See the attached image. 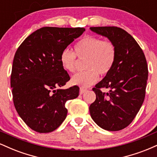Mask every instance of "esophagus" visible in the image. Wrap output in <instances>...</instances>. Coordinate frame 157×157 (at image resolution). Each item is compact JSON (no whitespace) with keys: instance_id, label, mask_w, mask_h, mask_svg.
Masks as SVG:
<instances>
[{"instance_id":"34e87169","label":"esophagus","mask_w":157,"mask_h":157,"mask_svg":"<svg viewBox=\"0 0 157 157\" xmlns=\"http://www.w3.org/2000/svg\"><path fill=\"white\" fill-rule=\"evenodd\" d=\"M86 91V89H82V88H81V89H80V94H84Z\"/></svg>"}]
</instances>
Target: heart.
Instances as JSON below:
<instances>
[{"mask_svg":"<svg viewBox=\"0 0 157 157\" xmlns=\"http://www.w3.org/2000/svg\"><path fill=\"white\" fill-rule=\"evenodd\" d=\"M75 53L66 48L61 52L60 61L63 68L68 72H74L77 64L76 56L80 60H86L83 72L75 74L71 82L83 89L92 86L98 80L99 74L105 76L110 72L116 60L115 45L110 40H102L87 35L75 44Z\"/></svg>","mask_w":157,"mask_h":157,"instance_id":"heart-1","label":"heart"}]
</instances>
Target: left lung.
I'll return each instance as SVG.
<instances>
[{"label":"left lung","instance_id":"obj_1","mask_svg":"<svg viewBox=\"0 0 157 157\" xmlns=\"http://www.w3.org/2000/svg\"><path fill=\"white\" fill-rule=\"evenodd\" d=\"M112 41L117 51L112 68L93 91L96 100L89 107L92 120L106 131L125 128L135 118L145 96L148 70L145 55L130 34L116 26L90 27ZM109 88V93L100 88Z\"/></svg>","mask_w":157,"mask_h":157}]
</instances>
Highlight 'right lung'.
Masks as SVG:
<instances>
[{
    "instance_id": "1",
    "label": "right lung",
    "mask_w": 157,
    "mask_h": 157,
    "mask_svg": "<svg viewBox=\"0 0 157 157\" xmlns=\"http://www.w3.org/2000/svg\"><path fill=\"white\" fill-rule=\"evenodd\" d=\"M85 30L43 27L17 48L11 74L13 102L19 116L32 130L49 133L57 129L67 116L66 101L78 97V86L60 89L70 80L60 56Z\"/></svg>"
}]
</instances>
